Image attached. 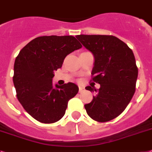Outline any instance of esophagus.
Wrapping results in <instances>:
<instances>
[{"label": "esophagus", "mask_w": 152, "mask_h": 152, "mask_svg": "<svg viewBox=\"0 0 152 152\" xmlns=\"http://www.w3.org/2000/svg\"><path fill=\"white\" fill-rule=\"evenodd\" d=\"M84 89H85V88H84L82 86H79V92H82V91H84Z\"/></svg>", "instance_id": "obj_1"}]
</instances>
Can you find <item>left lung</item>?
<instances>
[{
    "label": "left lung",
    "mask_w": 152,
    "mask_h": 152,
    "mask_svg": "<svg viewBox=\"0 0 152 152\" xmlns=\"http://www.w3.org/2000/svg\"><path fill=\"white\" fill-rule=\"evenodd\" d=\"M76 38L95 57L91 80L100 88L92 101L85 104L88 115L98 122H107L124 112L135 92L138 68L134 53L113 36L78 35Z\"/></svg>",
    "instance_id": "8db88e82"
}]
</instances>
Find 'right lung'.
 <instances>
[{"mask_svg": "<svg viewBox=\"0 0 152 152\" xmlns=\"http://www.w3.org/2000/svg\"><path fill=\"white\" fill-rule=\"evenodd\" d=\"M81 46L72 36H39L24 46L16 57L13 76L16 96L39 122L53 124L61 120L68 101L78 92V87L71 82L53 88L52 79L67 55Z\"/></svg>", "mask_w": 152, "mask_h": 152, "instance_id": "1", "label": "right lung"}]
</instances>
